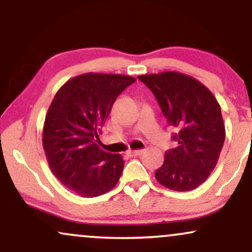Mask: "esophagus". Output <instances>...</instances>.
Listing matches in <instances>:
<instances>
[{
    "label": "esophagus",
    "instance_id": "obj_1",
    "mask_svg": "<svg viewBox=\"0 0 252 252\" xmlns=\"http://www.w3.org/2000/svg\"><path fill=\"white\" fill-rule=\"evenodd\" d=\"M142 153H143V150L137 149V150H128V152H126V154H128V156H130V158H135V156H140Z\"/></svg>",
    "mask_w": 252,
    "mask_h": 252
}]
</instances>
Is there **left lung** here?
Wrapping results in <instances>:
<instances>
[{
  "mask_svg": "<svg viewBox=\"0 0 252 252\" xmlns=\"http://www.w3.org/2000/svg\"><path fill=\"white\" fill-rule=\"evenodd\" d=\"M137 78L152 90L167 122L176 130L173 140L178 146L166 152L156 180L178 192L196 189L215 169L224 144L220 105L204 84L180 72Z\"/></svg>",
  "mask_w": 252,
  "mask_h": 252,
  "instance_id": "obj_1",
  "label": "left lung"
}]
</instances>
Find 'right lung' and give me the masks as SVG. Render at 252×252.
I'll return each instance as SVG.
<instances>
[{
	"instance_id": "1",
	"label": "right lung",
	"mask_w": 252,
	"mask_h": 252,
	"mask_svg": "<svg viewBox=\"0 0 252 252\" xmlns=\"http://www.w3.org/2000/svg\"><path fill=\"white\" fill-rule=\"evenodd\" d=\"M135 80L124 74H80L58 90L48 108L42 132L47 162L58 180L83 198L102 195L120 180L122 156L98 143L118 94Z\"/></svg>"
}]
</instances>
